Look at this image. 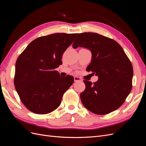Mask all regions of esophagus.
<instances>
[{
  "label": "esophagus",
  "mask_w": 146,
  "mask_h": 146,
  "mask_svg": "<svg viewBox=\"0 0 146 146\" xmlns=\"http://www.w3.org/2000/svg\"><path fill=\"white\" fill-rule=\"evenodd\" d=\"M80 81H82V80L80 77H74V82H80Z\"/></svg>",
  "instance_id": "esophagus-1"
}]
</instances>
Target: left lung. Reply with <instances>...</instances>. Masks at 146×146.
Wrapping results in <instances>:
<instances>
[{
	"label": "left lung",
	"instance_id": "obj_1",
	"mask_svg": "<svg viewBox=\"0 0 146 146\" xmlns=\"http://www.w3.org/2000/svg\"><path fill=\"white\" fill-rule=\"evenodd\" d=\"M83 47L92 54L91 62L86 70L98 76L92 83L84 80L86 89L80 94L86 109L104 115L119 108L132 88L133 70L122 47L112 39L96 33L78 34L72 47Z\"/></svg>",
	"mask_w": 146,
	"mask_h": 146
}]
</instances>
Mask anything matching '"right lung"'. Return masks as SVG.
<instances>
[{"mask_svg":"<svg viewBox=\"0 0 146 146\" xmlns=\"http://www.w3.org/2000/svg\"><path fill=\"white\" fill-rule=\"evenodd\" d=\"M77 33H54L35 39L17 59L14 83L23 104L36 114L49 113L58 108L74 77H61L55 69L63 62L64 51Z\"/></svg>","mask_w":146,"mask_h":146,"instance_id":"1","label":"right lung"}]
</instances>
